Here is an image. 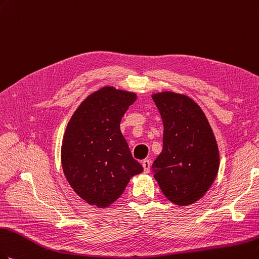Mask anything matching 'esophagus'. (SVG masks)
Returning a JSON list of instances; mask_svg holds the SVG:
<instances>
[{
    "mask_svg": "<svg viewBox=\"0 0 259 259\" xmlns=\"http://www.w3.org/2000/svg\"><path fill=\"white\" fill-rule=\"evenodd\" d=\"M142 167H143L144 172L149 173L150 169H151V160L150 159H143L142 160Z\"/></svg>",
    "mask_w": 259,
    "mask_h": 259,
    "instance_id": "esophagus-1",
    "label": "esophagus"
}]
</instances>
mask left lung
<instances>
[{
    "label": "left lung",
    "mask_w": 259,
    "mask_h": 259,
    "mask_svg": "<svg viewBox=\"0 0 259 259\" xmlns=\"http://www.w3.org/2000/svg\"><path fill=\"white\" fill-rule=\"evenodd\" d=\"M163 123L162 151L152 164L165 198L187 206L207 192L219 170V152L204 112L188 97L153 96Z\"/></svg>",
    "instance_id": "1"
}]
</instances>
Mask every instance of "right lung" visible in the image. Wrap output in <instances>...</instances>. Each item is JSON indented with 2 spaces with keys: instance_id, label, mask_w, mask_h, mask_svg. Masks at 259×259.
<instances>
[{
  "instance_id": "1",
  "label": "right lung",
  "mask_w": 259,
  "mask_h": 259,
  "mask_svg": "<svg viewBox=\"0 0 259 259\" xmlns=\"http://www.w3.org/2000/svg\"><path fill=\"white\" fill-rule=\"evenodd\" d=\"M133 92L104 87L90 95L72 116L61 148L66 178L78 196L99 208L112 204L132 177L143 171L120 131Z\"/></svg>"
}]
</instances>
